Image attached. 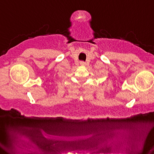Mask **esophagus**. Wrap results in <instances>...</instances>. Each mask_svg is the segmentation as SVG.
<instances>
[{
	"instance_id": "34e87169",
	"label": "esophagus",
	"mask_w": 154,
	"mask_h": 154,
	"mask_svg": "<svg viewBox=\"0 0 154 154\" xmlns=\"http://www.w3.org/2000/svg\"><path fill=\"white\" fill-rule=\"evenodd\" d=\"M81 63L82 65H84V62H81V63Z\"/></svg>"
}]
</instances>
